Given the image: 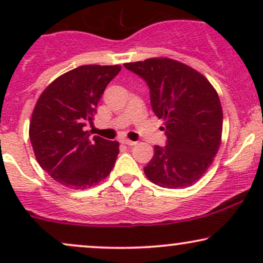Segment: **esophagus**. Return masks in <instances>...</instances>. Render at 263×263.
Here are the masks:
<instances>
[{"instance_id":"34e87169","label":"esophagus","mask_w":263,"mask_h":263,"mask_svg":"<svg viewBox=\"0 0 263 263\" xmlns=\"http://www.w3.org/2000/svg\"><path fill=\"white\" fill-rule=\"evenodd\" d=\"M122 143L127 144V146H135L136 142L135 141H131V140H127V138H126V140H122Z\"/></svg>"}]
</instances>
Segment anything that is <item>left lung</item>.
I'll list each match as a JSON object with an SVG mask.
<instances>
[{"instance_id":"left-lung-1","label":"left lung","mask_w":263,"mask_h":263,"mask_svg":"<svg viewBox=\"0 0 263 263\" xmlns=\"http://www.w3.org/2000/svg\"><path fill=\"white\" fill-rule=\"evenodd\" d=\"M123 65L146 80L152 110L164 121L167 144L155 147L144 174L162 188L193 185L210 167L221 144L218 92L203 74L178 60L161 57Z\"/></svg>"}]
</instances>
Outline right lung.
<instances>
[{
  "label": "right lung",
  "instance_id": "1",
  "mask_svg": "<svg viewBox=\"0 0 263 263\" xmlns=\"http://www.w3.org/2000/svg\"><path fill=\"white\" fill-rule=\"evenodd\" d=\"M121 65H81L52 81L39 95L29 122V138L43 170L71 189H86L112 171L119 142L90 138L92 122L107 84Z\"/></svg>",
  "mask_w": 263,
  "mask_h": 263
}]
</instances>
